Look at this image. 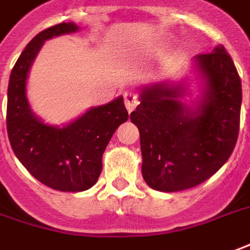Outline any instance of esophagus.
Here are the masks:
<instances>
[{"instance_id":"esophagus-1","label":"esophagus","mask_w":250,"mask_h":250,"mask_svg":"<svg viewBox=\"0 0 250 250\" xmlns=\"http://www.w3.org/2000/svg\"><path fill=\"white\" fill-rule=\"evenodd\" d=\"M125 108H127V111L132 112L135 108H137V105H138V97L135 93H132V91H125Z\"/></svg>"}]
</instances>
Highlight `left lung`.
Segmentation results:
<instances>
[{"label":"left lung","instance_id":"obj_1","mask_svg":"<svg viewBox=\"0 0 250 250\" xmlns=\"http://www.w3.org/2000/svg\"><path fill=\"white\" fill-rule=\"evenodd\" d=\"M200 96L188 78L161 81L139 90L130 119L139 130L142 176L166 193L194 188L231 156L238 138L242 87L237 68L222 45L191 59Z\"/></svg>","mask_w":250,"mask_h":250}]
</instances>
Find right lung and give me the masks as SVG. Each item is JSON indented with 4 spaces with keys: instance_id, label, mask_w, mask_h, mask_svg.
Instances as JSON below:
<instances>
[{
    "instance_id": "1",
    "label": "right lung",
    "mask_w": 250,
    "mask_h": 250,
    "mask_svg": "<svg viewBox=\"0 0 250 250\" xmlns=\"http://www.w3.org/2000/svg\"><path fill=\"white\" fill-rule=\"evenodd\" d=\"M79 31L69 21L35 35L12 69L8 84L6 128L19 161L41 183L60 191H84L96 185L103 169V154L119 125L127 122L123 97L91 106L67 125L45 123L32 112L27 79L47 40Z\"/></svg>"
}]
</instances>
